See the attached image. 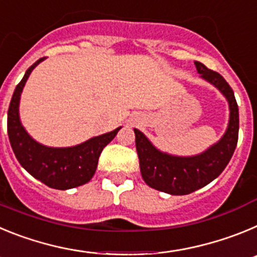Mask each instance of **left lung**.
<instances>
[{"label":"left lung","mask_w":257,"mask_h":257,"mask_svg":"<svg viewBox=\"0 0 257 257\" xmlns=\"http://www.w3.org/2000/svg\"><path fill=\"white\" fill-rule=\"evenodd\" d=\"M202 79L219 90L228 101L229 122L220 140L196 156H174L160 151L140 130L134 128L140 172L153 189L172 196H184L210 184L224 171L234 153L239 130V114L234 92L221 74L194 61Z\"/></svg>","instance_id":"8db88e82"}]
</instances>
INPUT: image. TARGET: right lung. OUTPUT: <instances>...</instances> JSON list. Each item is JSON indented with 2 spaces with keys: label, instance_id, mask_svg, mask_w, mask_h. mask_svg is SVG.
I'll use <instances>...</instances> for the list:
<instances>
[{
  "label": "right lung",
  "instance_id": "right-lung-1",
  "mask_svg": "<svg viewBox=\"0 0 257 257\" xmlns=\"http://www.w3.org/2000/svg\"><path fill=\"white\" fill-rule=\"evenodd\" d=\"M44 60L45 58L40 59L27 69L14 91L8 112L9 140L19 163L33 178L54 189L67 190L91 180L101 151L114 139L122 127L65 148L47 147L33 139L20 121V96L32 70Z\"/></svg>",
  "mask_w": 257,
  "mask_h": 257
}]
</instances>
